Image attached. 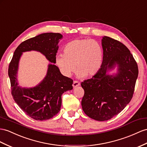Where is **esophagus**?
<instances>
[{"mask_svg":"<svg viewBox=\"0 0 147 147\" xmlns=\"http://www.w3.org/2000/svg\"><path fill=\"white\" fill-rule=\"evenodd\" d=\"M80 85V82H79L78 81H74L73 82V88H76L78 86H79Z\"/></svg>","mask_w":147,"mask_h":147,"instance_id":"1","label":"esophagus"}]
</instances>
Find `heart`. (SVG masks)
Here are the masks:
<instances>
[{
    "label": "heart",
    "instance_id": "heart-1",
    "mask_svg": "<svg viewBox=\"0 0 147 147\" xmlns=\"http://www.w3.org/2000/svg\"><path fill=\"white\" fill-rule=\"evenodd\" d=\"M63 55L56 58L61 73L69 77L76 68L77 76L91 77L99 72L102 65L104 52L101 45L90 39H76L66 45Z\"/></svg>",
    "mask_w": 147,
    "mask_h": 147
}]
</instances>
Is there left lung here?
Wrapping results in <instances>:
<instances>
[{"label": "left lung", "instance_id": "1", "mask_svg": "<svg viewBox=\"0 0 147 147\" xmlns=\"http://www.w3.org/2000/svg\"><path fill=\"white\" fill-rule=\"evenodd\" d=\"M102 65L91 79L81 82L84 91L81 106L85 114L98 121L112 119L132 98L138 69L125 45L109 36L102 37ZM116 69L115 73L110 72Z\"/></svg>", "mask_w": 147, "mask_h": 147}]
</instances>
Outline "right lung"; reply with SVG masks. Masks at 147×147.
Segmentation results:
<instances>
[{
	"instance_id": "1",
	"label": "right lung",
	"mask_w": 147,
	"mask_h": 147,
	"mask_svg": "<svg viewBox=\"0 0 147 147\" xmlns=\"http://www.w3.org/2000/svg\"><path fill=\"white\" fill-rule=\"evenodd\" d=\"M63 38L60 33H44L22 42L14 51L9 67V76L13 98L26 114L36 120L52 118L61 106V95L73 89V81L61 73L56 63L58 43ZM30 51L40 52L51 63L47 74L38 85L32 88L18 85V71L23 53Z\"/></svg>"
}]
</instances>
